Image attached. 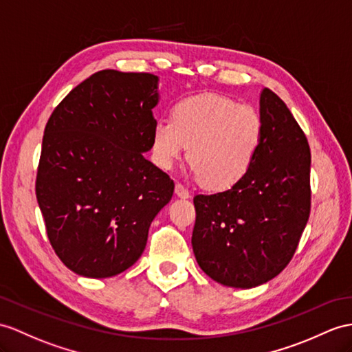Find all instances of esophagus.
Masks as SVG:
<instances>
[{"mask_svg":"<svg viewBox=\"0 0 352 352\" xmlns=\"http://www.w3.org/2000/svg\"><path fill=\"white\" fill-rule=\"evenodd\" d=\"M175 192L179 195V197H182V199H188V197H190V191L186 190V188L182 185V184H176V186H175Z\"/></svg>","mask_w":352,"mask_h":352,"instance_id":"esophagus-1","label":"esophagus"}]
</instances>
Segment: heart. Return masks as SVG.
<instances>
[{
    "mask_svg": "<svg viewBox=\"0 0 352 352\" xmlns=\"http://www.w3.org/2000/svg\"><path fill=\"white\" fill-rule=\"evenodd\" d=\"M264 134L261 115L218 94L188 97L171 110L170 119L153 126L152 151L158 166L171 168L188 146L199 182L209 190H227L246 175Z\"/></svg>",
    "mask_w": 352,
    "mask_h": 352,
    "instance_id": "b5f03b06",
    "label": "heart"
}]
</instances>
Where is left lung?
<instances>
[{"label":"left lung","mask_w":352,"mask_h":352,"mask_svg":"<svg viewBox=\"0 0 352 352\" xmlns=\"http://www.w3.org/2000/svg\"><path fill=\"white\" fill-rule=\"evenodd\" d=\"M264 134L246 175L227 191L194 197L192 250L201 270L234 288L278 276L293 258L311 213V149L275 92L260 97Z\"/></svg>","instance_id":"obj_1"}]
</instances>
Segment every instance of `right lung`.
Here are the masks:
<instances>
[{"instance_id":"add662e5","label":"right lung","mask_w":352,"mask_h":352,"mask_svg":"<svg viewBox=\"0 0 352 352\" xmlns=\"http://www.w3.org/2000/svg\"><path fill=\"white\" fill-rule=\"evenodd\" d=\"M158 77L101 70L67 94L43 135L36 195L55 254L87 278L140 258L175 182L143 157L152 148Z\"/></svg>"}]
</instances>
